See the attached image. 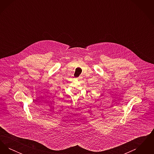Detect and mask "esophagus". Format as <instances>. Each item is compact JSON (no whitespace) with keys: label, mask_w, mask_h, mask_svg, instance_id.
I'll return each mask as SVG.
<instances>
[{"label":"esophagus","mask_w":154,"mask_h":154,"mask_svg":"<svg viewBox=\"0 0 154 154\" xmlns=\"http://www.w3.org/2000/svg\"><path fill=\"white\" fill-rule=\"evenodd\" d=\"M78 79H79V80H81V79H82V77H79V78H78Z\"/></svg>","instance_id":"34e87169"}]
</instances>
